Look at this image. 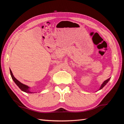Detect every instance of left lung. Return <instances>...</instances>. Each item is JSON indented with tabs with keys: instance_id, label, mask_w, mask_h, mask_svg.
Returning <instances> with one entry per match:
<instances>
[{
	"instance_id": "left-lung-1",
	"label": "left lung",
	"mask_w": 124,
	"mask_h": 124,
	"mask_svg": "<svg viewBox=\"0 0 124 124\" xmlns=\"http://www.w3.org/2000/svg\"><path fill=\"white\" fill-rule=\"evenodd\" d=\"M109 80H110V78H109V79H108L107 80H105L103 83V84H102L101 85V87H100V90H101V89H102L103 87L105 85H106L107 84V83L109 81Z\"/></svg>"
}]
</instances>
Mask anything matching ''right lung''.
<instances>
[{"mask_svg": "<svg viewBox=\"0 0 124 124\" xmlns=\"http://www.w3.org/2000/svg\"><path fill=\"white\" fill-rule=\"evenodd\" d=\"M10 74H11V76L12 80H13L14 81L15 83L18 86V87H19L20 89L22 90V91H24L25 92H27V93H33V92H31L30 91H29V87H28V86L23 84H22L21 82H20L18 80H17L14 77L13 74H12V73L11 72V70H10Z\"/></svg>", "mask_w": 124, "mask_h": 124, "instance_id": "obj_1", "label": "right lung"}]
</instances>
